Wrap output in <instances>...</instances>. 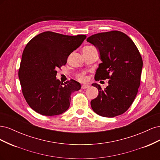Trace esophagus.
Listing matches in <instances>:
<instances>
[{"mask_svg":"<svg viewBox=\"0 0 160 160\" xmlns=\"http://www.w3.org/2000/svg\"><path fill=\"white\" fill-rule=\"evenodd\" d=\"M89 88V85H88V84L82 85V86H81V88H82V89H87V88Z\"/></svg>","mask_w":160,"mask_h":160,"instance_id":"esophagus-1","label":"esophagus"}]
</instances>
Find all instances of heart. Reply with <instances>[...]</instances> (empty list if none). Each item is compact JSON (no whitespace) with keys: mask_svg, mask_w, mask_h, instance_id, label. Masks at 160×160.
Returning <instances> with one entry per match:
<instances>
[{"mask_svg":"<svg viewBox=\"0 0 160 160\" xmlns=\"http://www.w3.org/2000/svg\"><path fill=\"white\" fill-rule=\"evenodd\" d=\"M79 79H80L81 81H85V80L87 79L86 77H84V76H81Z\"/></svg>","mask_w":160,"mask_h":160,"instance_id":"b5f03b06","label":"heart"}]
</instances>
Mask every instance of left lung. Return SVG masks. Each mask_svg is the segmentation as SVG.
<instances>
[{
	"label": "left lung",
	"mask_w": 160,
	"mask_h": 160,
	"mask_svg": "<svg viewBox=\"0 0 160 160\" xmlns=\"http://www.w3.org/2000/svg\"><path fill=\"white\" fill-rule=\"evenodd\" d=\"M87 41L98 49L101 61L96 70L95 81L109 79L108 86L101 89L91 101L94 112L105 118L125 113L132 104L140 85L143 61L133 41L125 33L113 31L91 35Z\"/></svg>",
	"instance_id": "1"
}]
</instances>
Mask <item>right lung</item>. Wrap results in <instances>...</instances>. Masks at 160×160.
<instances>
[{
  "instance_id": "1",
  "label": "right lung",
  "mask_w": 160,
  "mask_h": 160,
  "mask_svg": "<svg viewBox=\"0 0 160 160\" xmlns=\"http://www.w3.org/2000/svg\"><path fill=\"white\" fill-rule=\"evenodd\" d=\"M86 37L47 31L32 38L26 45L18 78L24 98L37 113L54 116L69 109L71 94L81 85L72 79L61 82L56 77L57 69L66 64L69 55Z\"/></svg>"
}]
</instances>
